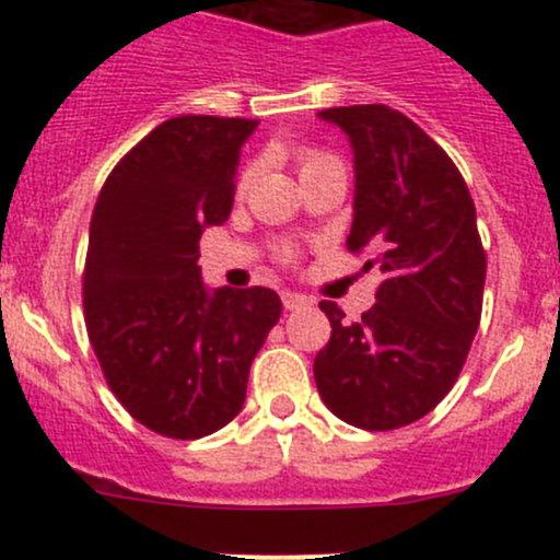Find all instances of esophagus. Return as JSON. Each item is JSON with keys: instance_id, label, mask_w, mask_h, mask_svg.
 <instances>
[{"instance_id": "1", "label": "esophagus", "mask_w": 560, "mask_h": 560, "mask_svg": "<svg viewBox=\"0 0 560 560\" xmlns=\"http://www.w3.org/2000/svg\"><path fill=\"white\" fill-rule=\"evenodd\" d=\"M281 303H284L287 312H295V308H303V306H306L308 298H306V295H301V292H290V290H284V292H281Z\"/></svg>"}]
</instances>
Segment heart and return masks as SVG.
Returning a JSON list of instances; mask_svg holds the SVG:
<instances>
[{
  "instance_id": "1",
  "label": "heart",
  "mask_w": 560,
  "mask_h": 560,
  "mask_svg": "<svg viewBox=\"0 0 560 560\" xmlns=\"http://www.w3.org/2000/svg\"><path fill=\"white\" fill-rule=\"evenodd\" d=\"M298 162H301V175H303L314 171V167L322 165V162H332V160L327 154H319V151H301V154H298ZM246 184H248V173L244 175V180H241V186Z\"/></svg>"
}]
</instances>
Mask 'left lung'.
Returning a JSON list of instances; mask_svg holds the SVG:
<instances>
[{
  "label": "left lung",
  "mask_w": 560,
  "mask_h": 560,
  "mask_svg": "<svg viewBox=\"0 0 560 560\" xmlns=\"http://www.w3.org/2000/svg\"><path fill=\"white\" fill-rule=\"evenodd\" d=\"M354 154L347 246L371 252L385 281L363 319L330 301V341L314 380L338 420L393 431L425 417L455 385L482 314L485 252L477 211L442 145L387 105L327 107Z\"/></svg>",
  "instance_id": "left-lung-1"
}]
</instances>
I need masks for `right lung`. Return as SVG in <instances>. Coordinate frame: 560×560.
I'll use <instances>...</instances> for the list:
<instances>
[{
	"mask_svg": "<svg viewBox=\"0 0 560 560\" xmlns=\"http://www.w3.org/2000/svg\"><path fill=\"white\" fill-rule=\"evenodd\" d=\"M252 118L178 116L107 175L89 228L83 314L124 409L171 439L228 425L279 322L273 290H208L200 235L228 222Z\"/></svg>",
	"mask_w": 560,
	"mask_h": 560,
	"instance_id": "obj_1",
	"label": "right lung"
}]
</instances>
